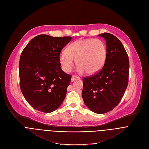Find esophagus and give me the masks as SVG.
<instances>
[{"label": "esophagus", "mask_w": 149, "mask_h": 149, "mask_svg": "<svg viewBox=\"0 0 149 149\" xmlns=\"http://www.w3.org/2000/svg\"><path fill=\"white\" fill-rule=\"evenodd\" d=\"M79 79H80V77H77V76H76V75H72L71 81H72V82H73L74 81H75V80H79Z\"/></svg>", "instance_id": "1"}]
</instances>
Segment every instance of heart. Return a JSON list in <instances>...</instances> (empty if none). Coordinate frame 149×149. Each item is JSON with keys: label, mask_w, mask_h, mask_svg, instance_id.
Segmentation results:
<instances>
[{"label": "heart", "mask_w": 149, "mask_h": 149, "mask_svg": "<svg viewBox=\"0 0 149 149\" xmlns=\"http://www.w3.org/2000/svg\"><path fill=\"white\" fill-rule=\"evenodd\" d=\"M107 54V46L101 39H79L69 45L65 52L60 54L59 62L63 70L69 72L76 61L79 72L93 74L103 66Z\"/></svg>", "instance_id": "1"}]
</instances>
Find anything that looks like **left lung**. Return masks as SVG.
Returning a JSON list of instances; mask_svg holds the SVG:
<instances>
[{
  "mask_svg": "<svg viewBox=\"0 0 149 149\" xmlns=\"http://www.w3.org/2000/svg\"><path fill=\"white\" fill-rule=\"evenodd\" d=\"M106 41L107 54L101 70L83 79L82 97L92 111L104 114L119 103L128 84L130 62L125 49L116 36L104 33L98 35Z\"/></svg>",
  "mask_w": 149,
  "mask_h": 149,
  "instance_id": "left-lung-1",
  "label": "left lung"
}]
</instances>
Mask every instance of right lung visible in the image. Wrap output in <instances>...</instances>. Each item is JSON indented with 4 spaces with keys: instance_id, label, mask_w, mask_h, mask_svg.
<instances>
[{
    "instance_id": "right-lung-1",
    "label": "right lung",
    "mask_w": 149,
    "mask_h": 149,
    "mask_svg": "<svg viewBox=\"0 0 149 149\" xmlns=\"http://www.w3.org/2000/svg\"><path fill=\"white\" fill-rule=\"evenodd\" d=\"M71 40V36L39 35L31 39L22 53L19 86L26 100L38 111L53 112L65 100L71 76L62 71L59 55Z\"/></svg>"
}]
</instances>
